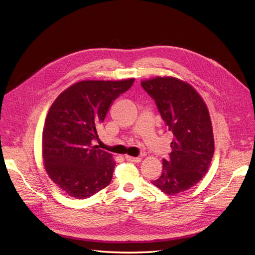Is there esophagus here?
<instances>
[{
	"label": "esophagus",
	"mask_w": 255,
	"mask_h": 255,
	"mask_svg": "<svg viewBox=\"0 0 255 255\" xmlns=\"http://www.w3.org/2000/svg\"><path fill=\"white\" fill-rule=\"evenodd\" d=\"M126 159L128 161H132V163H139L141 160L140 157H134V156H128V155L126 156Z\"/></svg>",
	"instance_id": "obj_1"
}]
</instances>
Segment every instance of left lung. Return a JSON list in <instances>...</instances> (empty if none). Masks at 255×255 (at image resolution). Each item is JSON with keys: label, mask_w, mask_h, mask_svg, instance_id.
Returning a JSON list of instances; mask_svg holds the SVG:
<instances>
[{"label": "left lung", "mask_w": 255, "mask_h": 255, "mask_svg": "<svg viewBox=\"0 0 255 255\" xmlns=\"http://www.w3.org/2000/svg\"><path fill=\"white\" fill-rule=\"evenodd\" d=\"M141 86L173 134L172 151L163 159V172L152 184L167 195H176L200 182L210 168L215 150L210 113L186 82L157 76L142 81Z\"/></svg>", "instance_id": "obj_1"}]
</instances>
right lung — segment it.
Returning <instances> with one entry per match:
<instances>
[{"label":"right lung","instance_id":"obj_1","mask_svg":"<svg viewBox=\"0 0 255 255\" xmlns=\"http://www.w3.org/2000/svg\"><path fill=\"white\" fill-rule=\"evenodd\" d=\"M135 79L81 81L51 105L42 133V158L50 179L69 196L86 199L112 181L115 160L99 149L97 129L112 103Z\"/></svg>","mask_w":255,"mask_h":255}]
</instances>
